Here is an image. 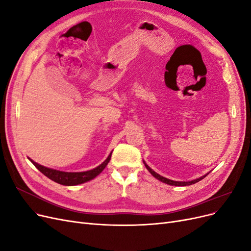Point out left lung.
<instances>
[{
	"instance_id": "8db88e82",
	"label": "left lung",
	"mask_w": 251,
	"mask_h": 251,
	"mask_svg": "<svg viewBox=\"0 0 251 251\" xmlns=\"http://www.w3.org/2000/svg\"><path fill=\"white\" fill-rule=\"evenodd\" d=\"M146 164V163H144ZM146 168L149 170V172L153 175V176L156 178V179H158V180H160V181H162V182H164V183H166V184H170V185H175V186H186V185H192V184H194V183H197V182H199L200 180H202L203 178H205L206 177V175H205V176H203V177H200V178H198V179H196V180H193V181H187V182H180V181H173V180H170V179H168V178H164V177H162V176H160V175H158L157 173H155L153 170H151L149 165H147L146 164Z\"/></svg>"
}]
</instances>
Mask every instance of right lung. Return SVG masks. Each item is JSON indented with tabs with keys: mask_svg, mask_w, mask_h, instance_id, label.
I'll return each instance as SVG.
<instances>
[{
	"mask_svg": "<svg viewBox=\"0 0 251 251\" xmlns=\"http://www.w3.org/2000/svg\"><path fill=\"white\" fill-rule=\"evenodd\" d=\"M111 155H109V157L105 159V160L97 168L88 171V172H80V173H68V172H60V171H56V170H52V169H48L45 168L43 165L37 164L36 162L32 161L30 159L35 168L39 170L41 173H43L45 176L48 177L49 179H51L52 181L56 182V183H59L62 185H68V186H72V185H77V184H81L85 183V182L94 179L97 175H100L103 170L107 164L109 163L110 159H111Z\"/></svg>",
	"mask_w": 251,
	"mask_h": 251,
	"instance_id": "right-lung-1",
	"label": "right lung"
}]
</instances>
